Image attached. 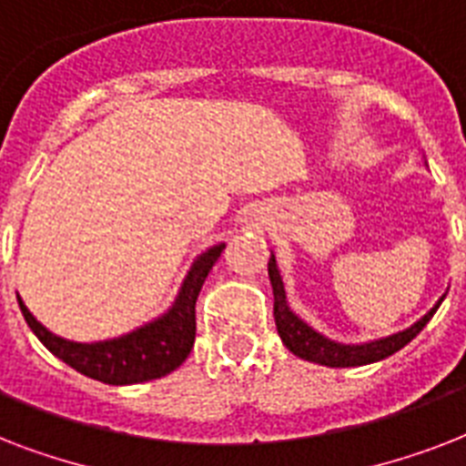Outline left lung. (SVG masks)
I'll use <instances>...</instances> for the list:
<instances>
[{
  "mask_svg": "<svg viewBox=\"0 0 466 466\" xmlns=\"http://www.w3.org/2000/svg\"><path fill=\"white\" fill-rule=\"evenodd\" d=\"M268 278L270 285H273V317H276L278 336L283 339L285 348L298 358H302V360L326 365V368H358V365H370V362H380L384 358H390L423 331V326L433 319L441 302L445 299V295H442L419 321H413L404 331L391 333V336H384V339L365 340V343H340V340L329 339L324 333H319L317 329H311L305 319H299L290 309L283 276H280L273 251H270L268 261Z\"/></svg>",
  "mask_w": 466,
  "mask_h": 466,
  "instance_id": "1",
  "label": "left lung"
}]
</instances>
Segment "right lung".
Here are the masks:
<instances>
[{"label":"right lung","instance_id":"obj_1","mask_svg":"<svg viewBox=\"0 0 466 466\" xmlns=\"http://www.w3.org/2000/svg\"><path fill=\"white\" fill-rule=\"evenodd\" d=\"M222 248H225V241L212 244L210 248H205L203 254L193 258L174 302L164 314L137 326L133 331L120 333L116 339L91 340V343L62 339L40 324L21 298H18V307H21L25 324L31 326V331L38 336L40 343L76 372L104 384H116V387L159 380L174 372L188 358L193 340H196L198 292L222 254Z\"/></svg>","mask_w":466,"mask_h":466}]
</instances>
